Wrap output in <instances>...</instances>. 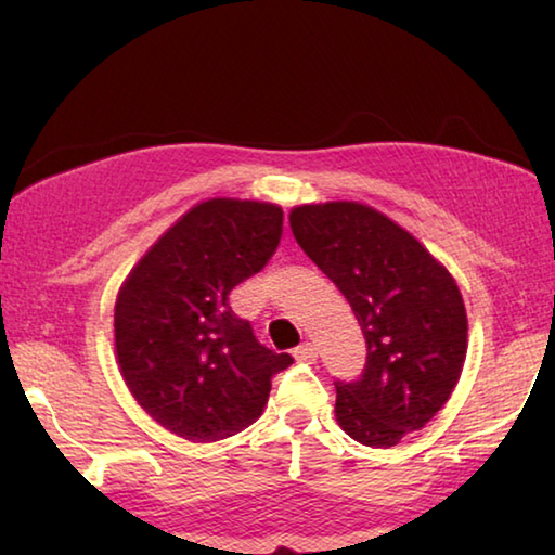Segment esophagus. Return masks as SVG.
<instances>
[{
	"mask_svg": "<svg viewBox=\"0 0 555 555\" xmlns=\"http://www.w3.org/2000/svg\"><path fill=\"white\" fill-rule=\"evenodd\" d=\"M294 357L298 362H315V357H318V350H315V345L313 343H304V345H298L296 350H294Z\"/></svg>",
	"mask_w": 555,
	"mask_h": 555,
	"instance_id": "obj_1",
	"label": "esophagus"
}]
</instances>
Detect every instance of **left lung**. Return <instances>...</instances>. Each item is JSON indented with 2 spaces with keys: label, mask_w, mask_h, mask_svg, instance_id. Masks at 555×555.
<instances>
[{
  "label": "left lung",
  "mask_w": 555,
  "mask_h": 555,
  "mask_svg": "<svg viewBox=\"0 0 555 555\" xmlns=\"http://www.w3.org/2000/svg\"><path fill=\"white\" fill-rule=\"evenodd\" d=\"M300 249L343 291L367 340L357 382H335L347 436L391 448L446 406L467 352V313L455 279L411 232L354 201L298 205Z\"/></svg>",
  "instance_id": "1"
}]
</instances>
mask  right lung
<instances>
[{
    "label": "right lung",
    "instance_id": "add662e5",
    "mask_svg": "<svg viewBox=\"0 0 555 555\" xmlns=\"http://www.w3.org/2000/svg\"><path fill=\"white\" fill-rule=\"evenodd\" d=\"M284 230L274 203L210 198L137 261L115 304V352L131 397L193 443L230 438L261 416L291 354L261 345L230 291L267 267Z\"/></svg>",
    "mask_w": 555,
    "mask_h": 555
}]
</instances>
